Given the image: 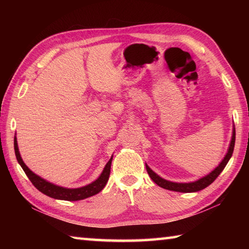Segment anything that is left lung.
<instances>
[{
  "mask_svg": "<svg viewBox=\"0 0 249 249\" xmlns=\"http://www.w3.org/2000/svg\"><path fill=\"white\" fill-rule=\"evenodd\" d=\"M234 143H235V128L233 126V131H232V138H231L229 149H228V152H227L226 156L224 157V160H221V162L214 169L212 172H210L208 176L199 178L198 181L190 182V183H174V182L167 181V179L160 178V176H157V174L154 171H153L152 169L145 163L146 171H147V173H149L150 178L153 179V182L156 183L158 186H160V187L165 188V189L173 190V192H179V193L199 192V190H202L205 187H208L209 185L212 184L216 179V178H217L219 174L221 173V171L224 170L226 165L228 163L229 160L232 156V153H233Z\"/></svg>",
  "mask_w": 249,
  "mask_h": 249,
  "instance_id": "1",
  "label": "left lung"
}]
</instances>
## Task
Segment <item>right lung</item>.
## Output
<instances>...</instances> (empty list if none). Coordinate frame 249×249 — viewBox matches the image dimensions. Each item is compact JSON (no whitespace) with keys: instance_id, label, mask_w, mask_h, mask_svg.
I'll list each match as a JSON object with an SVG mask.
<instances>
[{"instance_id":"right-lung-1","label":"right lung","mask_w":249,"mask_h":249,"mask_svg":"<svg viewBox=\"0 0 249 249\" xmlns=\"http://www.w3.org/2000/svg\"><path fill=\"white\" fill-rule=\"evenodd\" d=\"M14 146H15V154H16V157H17L19 165L21 166V168L23 169V171L30 178L32 184H33L40 193L49 196V197H51V198L59 199V200H66V201H78V200H82V199H86L89 197H92V196L98 194L99 192H102L109 179L112 157L110 158L109 161L107 162V165L105 166L102 174H100L96 181H94L91 184L87 185V186H83L80 188H65V187L57 186V185H54L48 181H46V179H44V178H41L34 172H32L30 169L26 167V165L22 160V158H21V156H20L18 143H17V138H16V136L14 139Z\"/></svg>"}]
</instances>
